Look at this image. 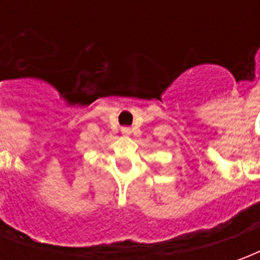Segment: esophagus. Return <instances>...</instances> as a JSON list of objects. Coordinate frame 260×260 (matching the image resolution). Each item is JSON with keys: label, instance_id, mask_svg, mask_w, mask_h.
<instances>
[{"label": "esophagus", "instance_id": "1", "mask_svg": "<svg viewBox=\"0 0 260 260\" xmlns=\"http://www.w3.org/2000/svg\"><path fill=\"white\" fill-rule=\"evenodd\" d=\"M121 134L124 136H129L131 135V129L129 128H124V129L121 131Z\"/></svg>", "mask_w": 260, "mask_h": 260}]
</instances>
